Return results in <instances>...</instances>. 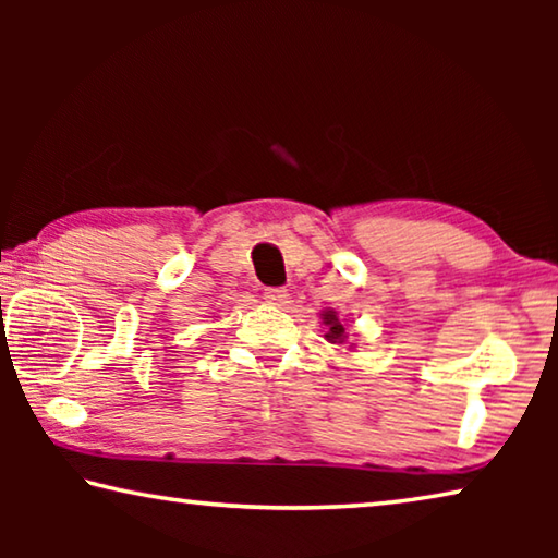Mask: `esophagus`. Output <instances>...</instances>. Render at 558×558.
I'll return each instance as SVG.
<instances>
[{
    "label": "esophagus",
    "instance_id": "esophagus-1",
    "mask_svg": "<svg viewBox=\"0 0 558 558\" xmlns=\"http://www.w3.org/2000/svg\"><path fill=\"white\" fill-rule=\"evenodd\" d=\"M263 298H266V302H270V305H286V302H288V290L286 288H266V292H263Z\"/></svg>",
    "mask_w": 558,
    "mask_h": 558
}]
</instances>
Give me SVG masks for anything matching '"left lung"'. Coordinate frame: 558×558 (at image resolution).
I'll return each instance as SVG.
<instances>
[{
	"instance_id": "left-lung-1",
	"label": "left lung",
	"mask_w": 558,
	"mask_h": 558,
	"mask_svg": "<svg viewBox=\"0 0 558 558\" xmlns=\"http://www.w3.org/2000/svg\"><path fill=\"white\" fill-rule=\"evenodd\" d=\"M323 319H325V325L329 327V332H327L325 337H327L332 344H342L347 335H344V325L337 319L335 310H327V313L323 315Z\"/></svg>"
}]
</instances>
